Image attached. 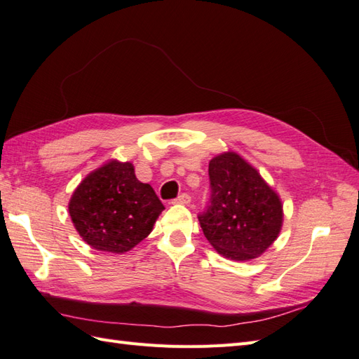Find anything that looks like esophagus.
<instances>
[{
	"mask_svg": "<svg viewBox=\"0 0 359 359\" xmlns=\"http://www.w3.org/2000/svg\"><path fill=\"white\" fill-rule=\"evenodd\" d=\"M189 201H191V196L183 192V194H180L177 198L172 200V203H176V205H188Z\"/></svg>",
	"mask_w": 359,
	"mask_h": 359,
	"instance_id": "obj_1",
	"label": "esophagus"
}]
</instances>
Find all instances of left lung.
Listing matches in <instances>:
<instances>
[{"instance_id":"left-lung-1","label":"left lung","mask_w":359,"mask_h":359,"mask_svg":"<svg viewBox=\"0 0 359 359\" xmlns=\"http://www.w3.org/2000/svg\"><path fill=\"white\" fill-rule=\"evenodd\" d=\"M209 203L198 214L208 241L229 259L258 258L280 232V198L250 163L232 151L209 162Z\"/></svg>"}]
</instances>
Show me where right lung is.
Segmentation results:
<instances>
[{"label": "right lung", "mask_w": 359, "mask_h": 359, "mask_svg": "<svg viewBox=\"0 0 359 359\" xmlns=\"http://www.w3.org/2000/svg\"><path fill=\"white\" fill-rule=\"evenodd\" d=\"M68 208L80 236L92 249L110 253L140 244L165 209L149 183L136 179L133 165L118 161L81 180Z\"/></svg>", "instance_id": "1"}]
</instances>
